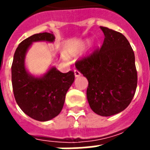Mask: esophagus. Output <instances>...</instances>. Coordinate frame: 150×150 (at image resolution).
<instances>
[{
  "instance_id": "1",
  "label": "esophagus",
  "mask_w": 150,
  "mask_h": 150,
  "mask_svg": "<svg viewBox=\"0 0 150 150\" xmlns=\"http://www.w3.org/2000/svg\"><path fill=\"white\" fill-rule=\"evenodd\" d=\"M80 75H81V73H80L79 71L75 70V77H79V76H80Z\"/></svg>"
}]
</instances>
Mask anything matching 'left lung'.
Segmentation results:
<instances>
[{"mask_svg": "<svg viewBox=\"0 0 150 150\" xmlns=\"http://www.w3.org/2000/svg\"><path fill=\"white\" fill-rule=\"evenodd\" d=\"M102 47L75 63L89 82L86 95L93 111L100 116L118 114L130 104L137 87L135 54L126 37L100 26Z\"/></svg>", "mask_w": 150, "mask_h": 150, "instance_id": "obj_1", "label": "left lung"}]
</instances>
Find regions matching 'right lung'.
<instances>
[{
  "instance_id": "1",
  "label": "right lung",
  "mask_w": 150,
  "mask_h": 150,
  "mask_svg": "<svg viewBox=\"0 0 150 150\" xmlns=\"http://www.w3.org/2000/svg\"><path fill=\"white\" fill-rule=\"evenodd\" d=\"M54 40L53 33L34 34L21 42L14 54L11 82L15 99L22 111L36 121H49L60 114L66 93L75 80L73 71L62 73L54 67L40 78L27 72L25 56L32 43Z\"/></svg>"
}]
</instances>
